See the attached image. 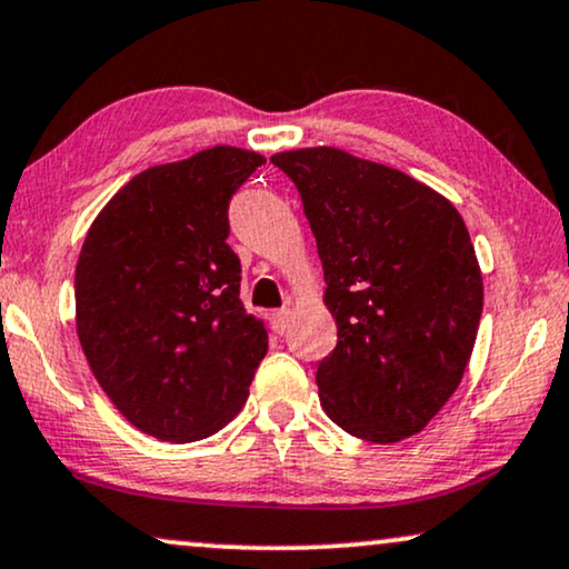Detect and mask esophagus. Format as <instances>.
I'll list each match as a JSON object with an SVG mask.
<instances>
[{"instance_id": "esophagus-1", "label": "esophagus", "mask_w": 569, "mask_h": 569, "mask_svg": "<svg viewBox=\"0 0 569 569\" xmlns=\"http://www.w3.org/2000/svg\"><path fill=\"white\" fill-rule=\"evenodd\" d=\"M289 322H291V309H278V312L272 315V330H276L278 336H283V332L289 330Z\"/></svg>"}]
</instances>
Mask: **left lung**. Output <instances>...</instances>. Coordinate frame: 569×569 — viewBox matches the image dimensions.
<instances>
[{
    "mask_svg": "<svg viewBox=\"0 0 569 569\" xmlns=\"http://www.w3.org/2000/svg\"><path fill=\"white\" fill-rule=\"evenodd\" d=\"M297 184L338 346L317 367L325 413L390 445L419 435L463 380L483 278L463 216L437 189L340 148L270 158Z\"/></svg>",
    "mask_w": 569,
    "mask_h": 569,
    "instance_id": "obj_1",
    "label": "left lung"
}]
</instances>
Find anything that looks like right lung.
<instances>
[{
	"label": "right lung",
	"instance_id": "add662e5",
	"mask_svg": "<svg viewBox=\"0 0 569 569\" xmlns=\"http://www.w3.org/2000/svg\"><path fill=\"white\" fill-rule=\"evenodd\" d=\"M216 146L150 166L96 216L74 268V328L117 411L163 442H197L247 403L268 328L239 297L229 200L262 166Z\"/></svg>",
	"mask_w": 569,
	"mask_h": 569
}]
</instances>
